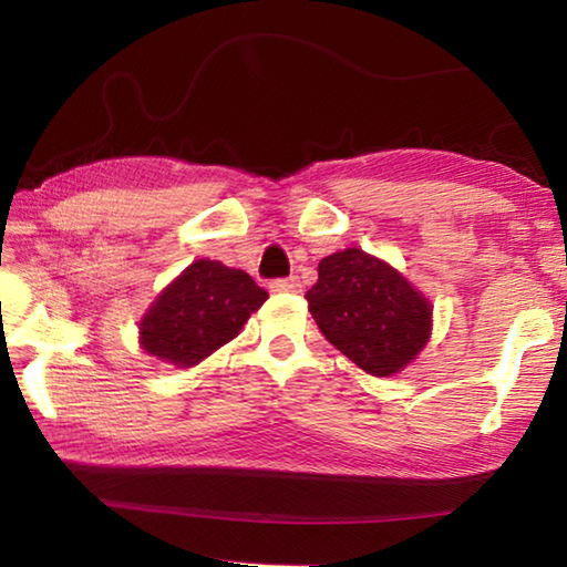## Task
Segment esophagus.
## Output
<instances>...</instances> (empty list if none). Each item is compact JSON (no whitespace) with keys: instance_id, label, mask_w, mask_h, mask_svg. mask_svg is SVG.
I'll return each mask as SVG.
<instances>
[{"instance_id":"esophagus-1","label":"esophagus","mask_w":567,"mask_h":567,"mask_svg":"<svg viewBox=\"0 0 567 567\" xmlns=\"http://www.w3.org/2000/svg\"><path fill=\"white\" fill-rule=\"evenodd\" d=\"M270 290L272 292H287V295H297L302 292V285H299V277H280V280H272L270 282Z\"/></svg>"}]
</instances>
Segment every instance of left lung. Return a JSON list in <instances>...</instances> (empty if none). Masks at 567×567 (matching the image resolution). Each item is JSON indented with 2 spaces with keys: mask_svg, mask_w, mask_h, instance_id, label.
I'll use <instances>...</instances> for the list:
<instances>
[{
  "mask_svg": "<svg viewBox=\"0 0 567 567\" xmlns=\"http://www.w3.org/2000/svg\"><path fill=\"white\" fill-rule=\"evenodd\" d=\"M305 297L327 341L375 378L404 370L431 336L429 299L360 248L323 258Z\"/></svg>",
  "mask_w": 567,
  "mask_h": 567,
  "instance_id": "obj_1",
  "label": "left lung"
}]
</instances>
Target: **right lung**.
Here are the masks:
<instances>
[{"label":"right lung","instance_id":"add662e5","mask_svg":"<svg viewBox=\"0 0 567 567\" xmlns=\"http://www.w3.org/2000/svg\"><path fill=\"white\" fill-rule=\"evenodd\" d=\"M268 292L244 270L195 260L141 319V348L163 363L192 368L240 333Z\"/></svg>","mask_w":567,"mask_h":567}]
</instances>
